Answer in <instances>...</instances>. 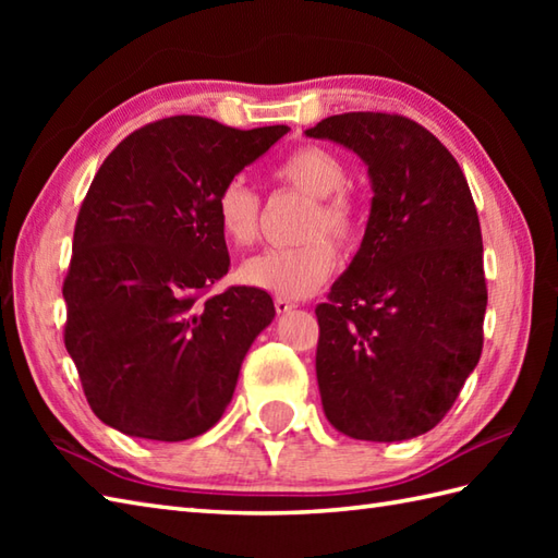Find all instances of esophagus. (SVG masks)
Instances as JSON below:
<instances>
[{
  "label": "esophagus",
  "mask_w": 558,
  "mask_h": 558,
  "mask_svg": "<svg viewBox=\"0 0 558 558\" xmlns=\"http://www.w3.org/2000/svg\"><path fill=\"white\" fill-rule=\"evenodd\" d=\"M294 310V302H290L288 298H276V312L278 314H288Z\"/></svg>",
  "instance_id": "34e87169"
}]
</instances>
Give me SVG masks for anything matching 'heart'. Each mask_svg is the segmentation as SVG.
<instances>
[{
  "instance_id": "1",
  "label": "heart",
  "mask_w": 558,
  "mask_h": 558,
  "mask_svg": "<svg viewBox=\"0 0 558 558\" xmlns=\"http://www.w3.org/2000/svg\"><path fill=\"white\" fill-rule=\"evenodd\" d=\"M278 180L314 198L306 216L304 234L310 240L294 246L266 248L246 258L240 278L256 290L288 300H300L318 290L336 268V246L328 232L340 244H350L360 234V206L345 189L348 168L336 153L322 146H304L278 165ZM216 216L222 234L236 246L254 244L258 236L260 198L244 177L225 182L216 198Z\"/></svg>"
}]
</instances>
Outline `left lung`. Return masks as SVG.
Wrapping results in <instances>:
<instances>
[{"instance_id":"1","label":"left lung","mask_w":558,"mask_h":558,"mask_svg":"<svg viewBox=\"0 0 558 558\" xmlns=\"http://www.w3.org/2000/svg\"><path fill=\"white\" fill-rule=\"evenodd\" d=\"M366 165L362 244L316 306V378L328 422L393 444L444 420L482 354L487 282L475 201L434 134L400 114H333L304 132Z\"/></svg>"}]
</instances>
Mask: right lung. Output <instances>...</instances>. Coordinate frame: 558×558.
<instances>
[{
  "label": "right lung",
  "instance_id": "right-lung-1",
  "mask_svg": "<svg viewBox=\"0 0 558 558\" xmlns=\"http://www.w3.org/2000/svg\"><path fill=\"white\" fill-rule=\"evenodd\" d=\"M286 134V124L240 132L180 114L141 126L100 165L62 290L64 345L112 429L186 441L230 405L276 306L256 288L201 300L230 266L216 198Z\"/></svg>",
  "mask_w": 558,
  "mask_h": 558
}]
</instances>
